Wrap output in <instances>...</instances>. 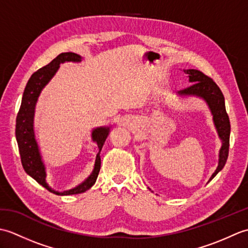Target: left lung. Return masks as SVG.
<instances>
[{
  "instance_id": "left-lung-1",
  "label": "left lung",
  "mask_w": 248,
  "mask_h": 248,
  "mask_svg": "<svg viewBox=\"0 0 248 248\" xmlns=\"http://www.w3.org/2000/svg\"><path fill=\"white\" fill-rule=\"evenodd\" d=\"M186 71L189 82L193 84L179 92V94H194V96L202 97L208 103L211 113L213 115L214 124L217 129L218 136L222 140V148L219 150V160L217 170L210 178V180L217 175L218 171L223 170L229 154V138H230V121L228 114L225 108V98L217 84L211 78L205 76L203 72L195 69H187Z\"/></svg>"
}]
</instances>
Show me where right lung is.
Masks as SVG:
<instances>
[{
  "mask_svg": "<svg viewBox=\"0 0 248 248\" xmlns=\"http://www.w3.org/2000/svg\"><path fill=\"white\" fill-rule=\"evenodd\" d=\"M81 59L82 57L80 55L72 53V52L61 53L51 62H49L48 65H46L45 67L40 68V69L34 72L25 86L22 101H21L17 119H16V139H17L19 147L21 163H22L25 172L31 178H34L37 182L46 187L49 192L56 195H62H62H73L86 192L96 182L100 171V167H101L100 151H101L104 141L108 138L109 128H98L93 130L92 133L93 140L97 141L99 148L92 175L83 183H81L80 186H78L75 188H71L69 191H64L62 193L56 192L54 189H52L48 186V183L46 182V168L43 161H41L38 145H37L35 140L33 127L35 104L37 102V99H38L41 89L51 80V78L55 75V72L59 69L60 64L64 62H80Z\"/></svg>",
  "mask_w": 248,
  "mask_h": 248,
  "instance_id": "right-lung-1",
  "label": "right lung"
}]
</instances>
